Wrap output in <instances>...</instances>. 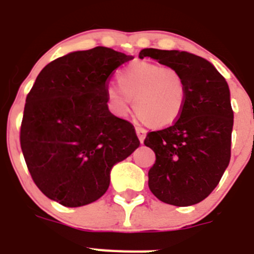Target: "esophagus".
<instances>
[{"mask_svg": "<svg viewBox=\"0 0 254 254\" xmlns=\"http://www.w3.org/2000/svg\"><path fill=\"white\" fill-rule=\"evenodd\" d=\"M135 132L139 141H140V143H144V139H145V136H147V130L143 129V127H135Z\"/></svg>", "mask_w": 254, "mask_h": 254, "instance_id": "obj_1", "label": "esophagus"}]
</instances>
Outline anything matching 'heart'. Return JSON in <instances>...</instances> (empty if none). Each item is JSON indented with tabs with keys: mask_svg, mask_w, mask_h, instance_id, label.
<instances>
[{
	"mask_svg": "<svg viewBox=\"0 0 254 254\" xmlns=\"http://www.w3.org/2000/svg\"><path fill=\"white\" fill-rule=\"evenodd\" d=\"M119 86L106 90L109 106L124 118L131 109L149 127H167L181 118L187 102L186 82L181 73L150 62H138L120 70Z\"/></svg>",
	"mask_w": 254,
	"mask_h": 254,
	"instance_id": "heart-1",
	"label": "heart"
}]
</instances>
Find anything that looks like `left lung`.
Returning a JSON list of instances; mask_svg holds the SVG:
<instances>
[{"mask_svg":"<svg viewBox=\"0 0 254 254\" xmlns=\"http://www.w3.org/2000/svg\"><path fill=\"white\" fill-rule=\"evenodd\" d=\"M144 57L178 70L187 87L181 118L144 140L155 153L148 186L166 204H198L218 186L230 161L234 115L229 86L209 61L195 54L145 48L139 53Z\"/></svg>","mask_w":254,"mask_h":254,"instance_id":"obj_1","label":"left lung"}]
</instances>
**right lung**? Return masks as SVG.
Masks as SVG:
<instances>
[{
  "label": "right lung",
  "mask_w": 254,
  "mask_h": 254,
  "mask_svg": "<svg viewBox=\"0 0 254 254\" xmlns=\"http://www.w3.org/2000/svg\"><path fill=\"white\" fill-rule=\"evenodd\" d=\"M131 56L96 47L45 65L26 97L20 143L31 177L68 207L99 200L113 167L139 147L134 127L107 106V81Z\"/></svg>",
  "instance_id": "add662e5"
}]
</instances>
